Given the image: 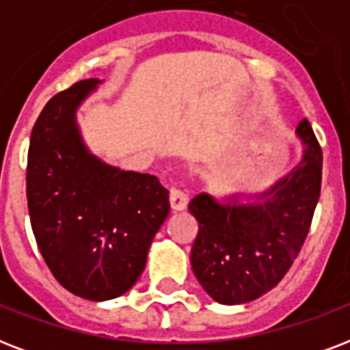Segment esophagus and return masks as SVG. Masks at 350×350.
Returning <instances> with one entry per match:
<instances>
[{
	"label": "esophagus",
	"mask_w": 350,
	"mask_h": 350,
	"mask_svg": "<svg viewBox=\"0 0 350 350\" xmlns=\"http://www.w3.org/2000/svg\"><path fill=\"white\" fill-rule=\"evenodd\" d=\"M187 196L183 194L181 191H176L172 189L170 191V196H169V203H170V208H172V213H180V211H185L187 207Z\"/></svg>",
	"instance_id": "obj_1"
}]
</instances>
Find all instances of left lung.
<instances>
[{"label": "left lung", "mask_w": 350, "mask_h": 350, "mask_svg": "<svg viewBox=\"0 0 350 350\" xmlns=\"http://www.w3.org/2000/svg\"><path fill=\"white\" fill-rule=\"evenodd\" d=\"M304 154L288 174L261 192L200 194L191 265L203 291L221 305L249 304L274 288L309 234L321 189V148L307 120L296 126Z\"/></svg>", "instance_id": "left-lung-1"}]
</instances>
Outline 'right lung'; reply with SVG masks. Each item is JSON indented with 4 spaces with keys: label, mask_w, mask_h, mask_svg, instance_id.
<instances>
[{
    "label": "right lung",
    "mask_w": 350,
    "mask_h": 350,
    "mask_svg": "<svg viewBox=\"0 0 350 350\" xmlns=\"http://www.w3.org/2000/svg\"><path fill=\"white\" fill-rule=\"evenodd\" d=\"M101 83L83 79L46 103L30 134L27 165L41 256L68 293L90 301L131 291L170 208L156 176L121 170L87 147L78 109Z\"/></svg>",
    "instance_id": "obj_1"
}]
</instances>
